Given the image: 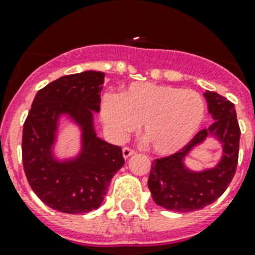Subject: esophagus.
I'll return each mask as SVG.
<instances>
[{"label": "esophagus", "mask_w": 255, "mask_h": 255, "mask_svg": "<svg viewBox=\"0 0 255 255\" xmlns=\"http://www.w3.org/2000/svg\"><path fill=\"white\" fill-rule=\"evenodd\" d=\"M132 154H134L133 149L128 148V146H124V148H123V157H124V158L127 160V158H129Z\"/></svg>", "instance_id": "1"}]
</instances>
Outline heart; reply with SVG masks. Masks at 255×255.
I'll return each instance as SVG.
<instances>
[{
	"label": "heart",
	"mask_w": 255,
	"mask_h": 255,
	"mask_svg": "<svg viewBox=\"0 0 255 255\" xmlns=\"http://www.w3.org/2000/svg\"><path fill=\"white\" fill-rule=\"evenodd\" d=\"M204 115L200 94L152 82H133L121 95L107 93L101 99V118L114 141H123L141 123L145 141L160 154L185 146Z\"/></svg>",
	"instance_id": "obj_1"
}]
</instances>
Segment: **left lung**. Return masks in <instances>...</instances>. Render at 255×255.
<instances>
[{
	"label": "left lung",
	"instance_id": "left-lung-1",
	"mask_svg": "<svg viewBox=\"0 0 255 255\" xmlns=\"http://www.w3.org/2000/svg\"><path fill=\"white\" fill-rule=\"evenodd\" d=\"M204 97L214 123L198 132L179 152L152 162L148 187L157 206L166 210L192 212L204 208L223 195L236 173L241 131L235 105L223 95L208 90ZM210 137H215L222 144L221 161L216 167L202 172L188 169L185 157Z\"/></svg>",
	"mask_w": 255,
	"mask_h": 255
}]
</instances>
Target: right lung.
<instances>
[{"mask_svg": "<svg viewBox=\"0 0 255 255\" xmlns=\"http://www.w3.org/2000/svg\"><path fill=\"white\" fill-rule=\"evenodd\" d=\"M105 73L85 70L57 78L40 89L23 126L22 160L27 181L41 202L64 214L97 210L111 178L124 165L121 146L97 136L94 113H99ZM79 126L77 156L59 160L53 153L59 119Z\"/></svg>", "mask_w": 255, "mask_h": 255, "instance_id": "1", "label": "right lung"}]
</instances>
